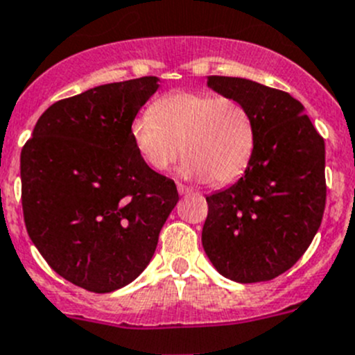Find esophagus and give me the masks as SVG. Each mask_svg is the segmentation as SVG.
Returning <instances> with one entry per match:
<instances>
[{"label": "esophagus", "mask_w": 355, "mask_h": 355, "mask_svg": "<svg viewBox=\"0 0 355 355\" xmlns=\"http://www.w3.org/2000/svg\"><path fill=\"white\" fill-rule=\"evenodd\" d=\"M177 189H178V192H180L182 196L191 194V192H192V189L187 187V185H184V184H177Z\"/></svg>", "instance_id": "esophagus-1"}]
</instances>
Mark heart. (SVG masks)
<instances>
[{
	"label": "heart",
	"instance_id": "b5f03b06",
	"mask_svg": "<svg viewBox=\"0 0 355 355\" xmlns=\"http://www.w3.org/2000/svg\"><path fill=\"white\" fill-rule=\"evenodd\" d=\"M132 139L153 170L166 171L184 153V177L225 185L250 164L257 126L250 109L237 98L177 92L133 119Z\"/></svg>",
	"mask_w": 355,
	"mask_h": 355
}]
</instances>
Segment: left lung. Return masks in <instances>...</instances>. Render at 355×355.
I'll use <instances>...</instances> for the list:
<instances>
[{
	"mask_svg": "<svg viewBox=\"0 0 355 355\" xmlns=\"http://www.w3.org/2000/svg\"><path fill=\"white\" fill-rule=\"evenodd\" d=\"M208 86L250 109L257 142L243 177L206 198L202 248L227 279L270 281L300 260L321 225L324 140L286 92L227 76H208Z\"/></svg>",
	"mask_w": 355,
	"mask_h": 355,
	"instance_id": "left-lung-1",
	"label": "left lung"
}]
</instances>
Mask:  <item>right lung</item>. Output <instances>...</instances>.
Here are the masks:
<instances>
[{
    "label": "right lung",
    "instance_id": "right-lung-1",
    "mask_svg": "<svg viewBox=\"0 0 355 355\" xmlns=\"http://www.w3.org/2000/svg\"><path fill=\"white\" fill-rule=\"evenodd\" d=\"M157 81L109 83L55 102L20 154L27 234L83 290L111 293L135 281L178 201L175 182L150 170L132 139Z\"/></svg>",
    "mask_w": 355,
    "mask_h": 355
}]
</instances>
